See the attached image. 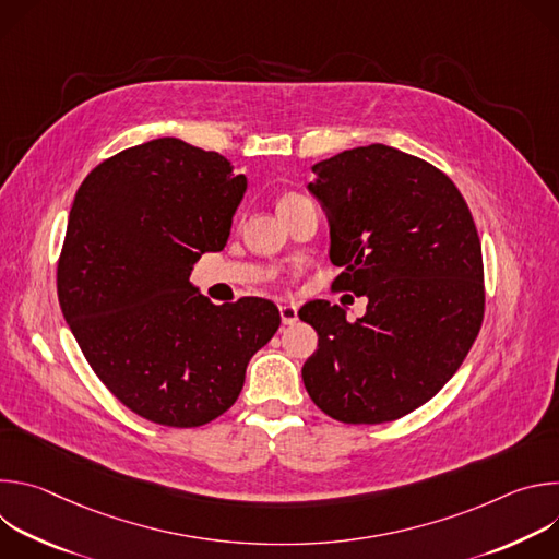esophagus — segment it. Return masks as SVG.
I'll use <instances>...</instances> for the list:
<instances>
[{"instance_id": "34e87169", "label": "esophagus", "mask_w": 559, "mask_h": 559, "mask_svg": "<svg viewBox=\"0 0 559 559\" xmlns=\"http://www.w3.org/2000/svg\"><path fill=\"white\" fill-rule=\"evenodd\" d=\"M278 311H281L283 325H294L298 321V309L294 305H281Z\"/></svg>"}]
</instances>
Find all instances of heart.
<instances>
[{
	"mask_svg": "<svg viewBox=\"0 0 559 559\" xmlns=\"http://www.w3.org/2000/svg\"><path fill=\"white\" fill-rule=\"evenodd\" d=\"M305 201H309V199L302 197V194H298V192H287V194H283V197L278 199V210L285 212V210H289V207H294V205H300V203H305Z\"/></svg>",
	"mask_w": 559,
	"mask_h": 559,
	"instance_id": "1",
	"label": "heart"
}]
</instances>
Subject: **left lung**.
Listing matches in <instances>:
<instances>
[{"label": "left lung", "instance_id": "8db88e82", "mask_svg": "<svg viewBox=\"0 0 559 559\" xmlns=\"http://www.w3.org/2000/svg\"><path fill=\"white\" fill-rule=\"evenodd\" d=\"M313 173L343 267L332 287L369 302L358 321L328 300L298 309L318 334L302 382L338 423H391L431 401L483 328L480 236L455 183L414 154L373 143Z\"/></svg>", "mask_w": 559, "mask_h": 559}]
</instances>
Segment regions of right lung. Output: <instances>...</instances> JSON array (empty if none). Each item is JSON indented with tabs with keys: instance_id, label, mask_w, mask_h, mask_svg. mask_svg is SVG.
<instances>
[{
	"instance_id": "obj_1",
	"label": "right lung",
	"mask_w": 559,
	"mask_h": 559,
	"mask_svg": "<svg viewBox=\"0 0 559 559\" xmlns=\"http://www.w3.org/2000/svg\"><path fill=\"white\" fill-rule=\"evenodd\" d=\"M246 186L218 152L164 136L106 158L74 194L59 305L97 378L150 423L225 414L281 325L272 300L214 305L190 283L201 254L225 248Z\"/></svg>"
}]
</instances>
